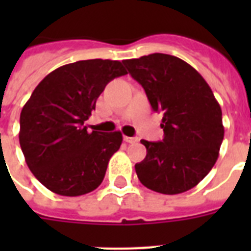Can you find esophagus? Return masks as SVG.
Wrapping results in <instances>:
<instances>
[{
	"mask_svg": "<svg viewBox=\"0 0 251 251\" xmlns=\"http://www.w3.org/2000/svg\"><path fill=\"white\" fill-rule=\"evenodd\" d=\"M124 141L127 143H137L138 138L137 137H124Z\"/></svg>",
	"mask_w": 251,
	"mask_h": 251,
	"instance_id": "obj_1",
	"label": "esophagus"
}]
</instances>
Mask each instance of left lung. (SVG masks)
<instances>
[{"label": "left lung", "mask_w": 251, "mask_h": 251, "mask_svg": "<svg viewBox=\"0 0 251 251\" xmlns=\"http://www.w3.org/2000/svg\"><path fill=\"white\" fill-rule=\"evenodd\" d=\"M122 64L145 88L152 109L163 113V141H141L147 155L135 164L138 178L161 194L190 190L212 169L224 138L222 108L210 86L171 54L153 53Z\"/></svg>", "instance_id": "8db88e82"}]
</instances>
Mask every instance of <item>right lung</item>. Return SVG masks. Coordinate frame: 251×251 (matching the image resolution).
Wrapping results in <instances>:
<instances>
[{"label": "right lung", "mask_w": 251, "mask_h": 251, "mask_svg": "<svg viewBox=\"0 0 251 251\" xmlns=\"http://www.w3.org/2000/svg\"><path fill=\"white\" fill-rule=\"evenodd\" d=\"M127 74L120 61H76L53 70L21 113L19 143L33 176L53 193L78 197L102 182L122 134L87 131L86 121L105 86Z\"/></svg>", "instance_id": "add662e5"}]
</instances>
